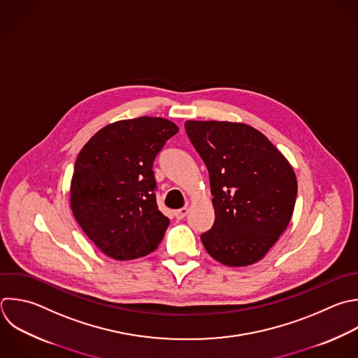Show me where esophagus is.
<instances>
[{"label":"esophagus","mask_w":358,"mask_h":358,"mask_svg":"<svg viewBox=\"0 0 358 358\" xmlns=\"http://www.w3.org/2000/svg\"><path fill=\"white\" fill-rule=\"evenodd\" d=\"M187 213H189V208L183 207V208L175 211V217H176V220H183L187 215Z\"/></svg>","instance_id":"34e87169"}]
</instances>
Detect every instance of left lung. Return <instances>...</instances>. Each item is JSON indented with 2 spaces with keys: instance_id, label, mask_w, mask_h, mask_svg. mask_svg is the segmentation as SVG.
Instances as JSON below:
<instances>
[{
  "instance_id": "obj_1",
  "label": "left lung",
  "mask_w": 358,
  "mask_h": 358,
  "mask_svg": "<svg viewBox=\"0 0 358 358\" xmlns=\"http://www.w3.org/2000/svg\"><path fill=\"white\" fill-rule=\"evenodd\" d=\"M185 127L208 169L214 196L215 221L201 235L206 250L231 267L259 262L294 213L298 185L291 164L245 123L187 120Z\"/></svg>"
}]
</instances>
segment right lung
Returning a JSON list of instances; mask_svg holds the SVG:
<instances>
[{
	"label": "right lung",
	"mask_w": 358,
	"mask_h": 358,
	"mask_svg": "<svg viewBox=\"0 0 358 358\" xmlns=\"http://www.w3.org/2000/svg\"><path fill=\"white\" fill-rule=\"evenodd\" d=\"M179 127L164 117L119 120L83 147L70 187L73 214L109 257L131 260L154 252L169 225L157 206L152 164Z\"/></svg>",
	"instance_id": "1"
}]
</instances>
